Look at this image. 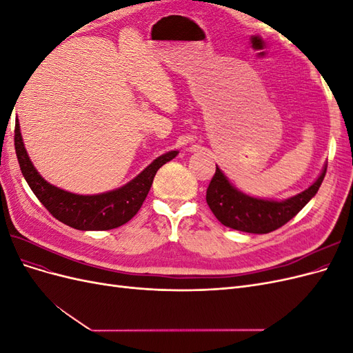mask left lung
Here are the masks:
<instances>
[{
  "mask_svg": "<svg viewBox=\"0 0 353 353\" xmlns=\"http://www.w3.org/2000/svg\"><path fill=\"white\" fill-rule=\"evenodd\" d=\"M325 172L327 168L303 193L284 201H270L240 193L216 166L206 191V201L213 215L225 227L243 232L266 234L283 227L306 206L321 187Z\"/></svg>",
  "mask_w": 353,
  "mask_h": 353,
  "instance_id": "left-lung-1",
  "label": "left lung"
}]
</instances>
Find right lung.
Listing matches in <instances>:
<instances>
[{
    "instance_id": "add662e5",
    "label": "right lung",
    "mask_w": 353,
    "mask_h": 353,
    "mask_svg": "<svg viewBox=\"0 0 353 353\" xmlns=\"http://www.w3.org/2000/svg\"><path fill=\"white\" fill-rule=\"evenodd\" d=\"M14 147L20 170L38 200L56 219L81 231L113 230L131 221L143 206L157 170L178 154V152H169L157 157L119 190L97 196H79L48 184L37 172L25 150L19 123L14 128Z\"/></svg>"
}]
</instances>
